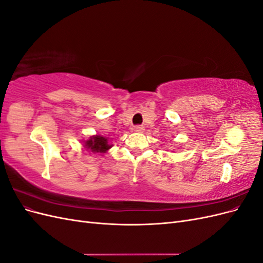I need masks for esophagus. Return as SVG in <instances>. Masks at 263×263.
I'll return each instance as SVG.
<instances>
[{
  "label": "esophagus",
  "instance_id": "obj_1",
  "mask_svg": "<svg viewBox=\"0 0 263 263\" xmlns=\"http://www.w3.org/2000/svg\"><path fill=\"white\" fill-rule=\"evenodd\" d=\"M144 130H145V128L142 126H136V127H135V132H137V133H144Z\"/></svg>",
  "mask_w": 263,
  "mask_h": 263
}]
</instances>
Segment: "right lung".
Masks as SVG:
<instances>
[{
	"label": "right lung",
	"instance_id": "add662e5",
	"mask_svg": "<svg viewBox=\"0 0 263 263\" xmlns=\"http://www.w3.org/2000/svg\"><path fill=\"white\" fill-rule=\"evenodd\" d=\"M82 144L86 151L101 155L106 154L113 147V144H110L109 138L101 136V135H93V136H90L89 139L82 140Z\"/></svg>",
	"mask_w": 263,
	"mask_h": 263
}]
</instances>
